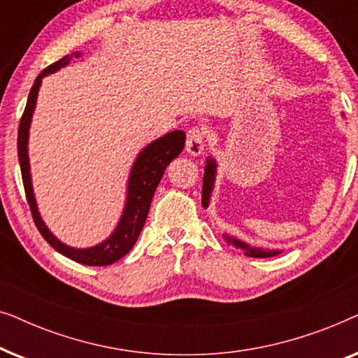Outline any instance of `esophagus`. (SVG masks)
Wrapping results in <instances>:
<instances>
[{
    "label": "esophagus",
    "mask_w": 358,
    "mask_h": 358,
    "mask_svg": "<svg viewBox=\"0 0 358 358\" xmlns=\"http://www.w3.org/2000/svg\"><path fill=\"white\" fill-rule=\"evenodd\" d=\"M205 148V136L203 131L199 127H190L187 130V140H185V151L189 155L199 156Z\"/></svg>",
    "instance_id": "esophagus-1"
}]
</instances>
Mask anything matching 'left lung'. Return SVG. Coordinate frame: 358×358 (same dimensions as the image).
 Instances as JSON below:
<instances>
[{
    "mask_svg": "<svg viewBox=\"0 0 358 358\" xmlns=\"http://www.w3.org/2000/svg\"><path fill=\"white\" fill-rule=\"evenodd\" d=\"M215 174H217V163H215V159L208 158L207 166H205L203 184H202V205L205 208L208 207L210 195H212ZM224 239H227L228 244H231V246L236 248L238 251H243L244 256H249V257H272V256H277V254H280V251H268V249L266 251V249H261V248H252L246 243L239 241L236 238L228 236V234H224Z\"/></svg>",
    "mask_w": 358,
    "mask_h": 358,
    "instance_id": "1",
    "label": "left lung"
}]
</instances>
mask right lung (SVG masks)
Instances as JSON below:
<instances>
[{
    "mask_svg": "<svg viewBox=\"0 0 358 358\" xmlns=\"http://www.w3.org/2000/svg\"><path fill=\"white\" fill-rule=\"evenodd\" d=\"M81 53L73 52L70 55H65L60 60L52 63L47 66L41 75L36 78V83L31 87L29 92L26 109L19 122V131H17V156L19 164H21V174H22V184L24 190H26V199L29 207H31V213L34 218V223L43 239L50 244V246L58 251L63 256H66L71 261L85 264V266H110L115 261H119L125 256L127 252L134 248L136 239L140 236L141 228L148 217V210L151 205V199H153L155 190L158 187L161 178H163L164 169L174 158H178L180 151L184 148L185 143V134L182 130L169 131L168 135L161 136V138L155 140L146 148L141 151L136 158L134 168H131L130 179H129V189H127V203L122 213V218L119 224H117L115 231L106 239L104 243L97 244L94 248L87 249H76L70 248L66 244L53 236L50 229L45 227L42 222L41 215H38L36 199H34V190L31 182V171H29V155H27V140H29V127H31L32 114L36 109L38 87H41L42 78L50 75L60 70V68L66 66L73 58H78Z\"/></svg>",
    "mask_w": 358,
    "mask_h": 358,
    "instance_id": "obj_1",
    "label": "right lung"
}]
</instances>
